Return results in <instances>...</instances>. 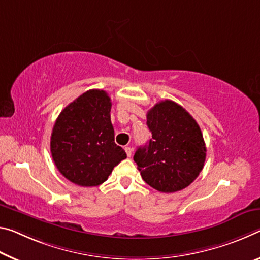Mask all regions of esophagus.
<instances>
[{
	"mask_svg": "<svg viewBox=\"0 0 260 260\" xmlns=\"http://www.w3.org/2000/svg\"><path fill=\"white\" fill-rule=\"evenodd\" d=\"M125 151H126L127 156L131 157V156H132V148L131 147H125Z\"/></svg>",
	"mask_w": 260,
	"mask_h": 260,
	"instance_id": "esophagus-1",
	"label": "esophagus"
}]
</instances>
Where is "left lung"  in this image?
<instances>
[{
	"mask_svg": "<svg viewBox=\"0 0 260 260\" xmlns=\"http://www.w3.org/2000/svg\"><path fill=\"white\" fill-rule=\"evenodd\" d=\"M151 139L134 160L142 179L159 192L187 187L203 170L206 145L199 125L183 106L162 101L147 113Z\"/></svg>",
	"mask_w": 260,
	"mask_h": 260,
	"instance_id": "left-lung-1",
	"label": "left lung"
}]
</instances>
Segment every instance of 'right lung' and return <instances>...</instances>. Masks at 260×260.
<instances>
[{
	"mask_svg": "<svg viewBox=\"0 0 260 260\" xmlns=\"http://www.w3.org/2000/svg\"><path fill=\"white\" fill-rule=\"evenodd\" d=\"M111 106L104 90L92 89L66 106L56 119L51 137L52 157L61 175L74 184L101 185L127 157L114 143Z\"/></svg>",
	"mask_w": 260,
	"mask_h": 260,
	"instance_id": "obj_1",
	"label": "right lung"
}]
</instances>
